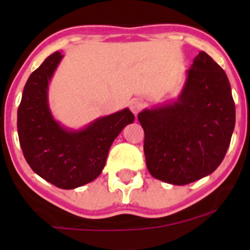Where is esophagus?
Returning <instances> with one entry per match:
<instances>
[{"instance_id":"esophagus-1","label":"esophagus","mask_w":250,"mask_h":250,"mask_svg":"<svg viewBox=\"0 0 250 250\" xmlns=\"http://www.w3.org/2000/svg\"><path fill=\"white\" fill-rule=\"evenodd\" d=\"M143 105L145 104H143V102L140 101V100H133V101L130 102V110L133 111L134 115H137V114L142 110Z\"/></svg>"}]
</instances>
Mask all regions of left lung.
Segmentation results:
<instances>
[{
    "instance_id": "8db88e82",
    "label": "left lung",
    "mask_w": 250,
    "mask_h": 250,
    "mask_svg": "<svg viewBox=\"0 0 250 250\" xmlns=\"http://www.w3.org/2000/svg\"><path fill=\"white\" fill-rule=\"evenodd\" d=\"M151 176L185 186L211 174L225 159L235 127V103L225 70L200 51L173 103L137 115Z\"/></svg>"
}]
</instances>
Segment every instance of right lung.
Returning a JSON list of instances; mask_svg holds the SVG:
<instances>
[{
    "label": "right lung",
    "mask_w": 250,
    "mask_h": 250,
    "mask_svg": "<svg viewBox=\"0 0 250 250\" xmlns=\"http://www.w3.org/2000/svg\"><path fill=\"white\" fill-rule=\"evenodd\" d=\"M62 57L55 51L31 73L17 110V133L25 161L39 176L59 188L74 189L101 174L111 143L135 116L125 108L81 130L62 127L48 105V84Z\"/></svg>",
    "instance_id": "obj_1"
}]
</instances>
